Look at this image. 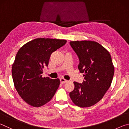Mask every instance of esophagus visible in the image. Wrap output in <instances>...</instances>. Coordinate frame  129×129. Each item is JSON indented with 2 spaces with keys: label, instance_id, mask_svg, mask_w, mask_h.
<instances>
[{
  "label": "esophagus",
  "instance_id": "esophagus-1",
  "mask_svg": "<svg viewBox=\"0 0 129 129\" xmlns=\"http://www.w3.org/2000/svg\"><path fill=\"white\" fill-rule=\"evenodd\" d=\"M60 80V82L61 83V84H64V83L67 82V80L64 79V78H61Z\"/></svg>",
  "mask_w": 129,
  "mask_h": 129
}]
</instances>
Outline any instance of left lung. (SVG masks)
<instances>
[{
    "label": "left lung",
    "mask_w": 129,
    "mask_h": 129,
    "mask_svg": "<svg viewBox=\"0 0 129 129\" xmlns=\"http://www.w3.org/2000/svg\"><path fill=\"white\" fill-rule=\"evenodd\" d=\"M79 58L78 68L84 73L82 84L74 82L75 89L69 93L72 101L80 108L94 105L103 98L110 88L114 73L110 54L94 41H70Z\"/></svg>",
    "instance_id": "1"
}]
</instances>
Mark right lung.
Masks as SVG:
<instances>
[{
    "instance_id": "1",
    "label": "right lung",
    "mask_w": 129,
    "mask_h": 129,
    "mask_svg": "<svg viewBox=\"0 0 129 129\" xmlns=\"http://www.w3.org/2000/svg\"><path fill=\"white\" fill-rule=\"evenodd\" d=\"M67 43L66 40L38 38L25 44L17 52L12 67L14 86L24 101L40 107L51 99L60 85L58 78L43 77L51 54Z\"/></svg>"
}]
</instances>
